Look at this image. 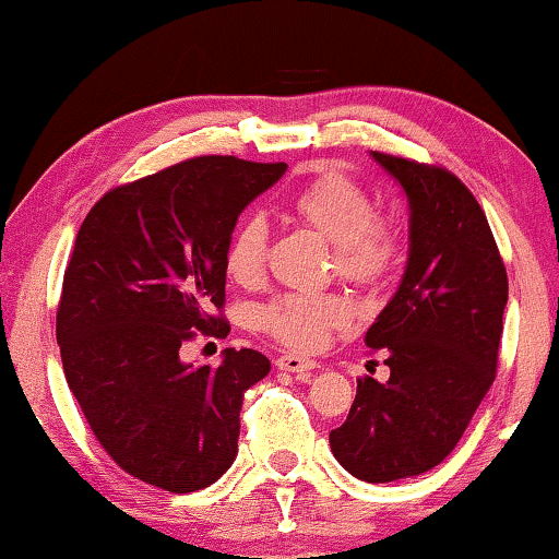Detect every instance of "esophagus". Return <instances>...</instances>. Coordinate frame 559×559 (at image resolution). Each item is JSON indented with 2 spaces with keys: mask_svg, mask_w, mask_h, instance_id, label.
I'll list each match as a JSON object with an SVG mask.
<instances>
[{
  "mask_svg": "<svg viewBox=\"0 0 559 559\" xmlns=\"http://www.w3.org/2000/svg\"><path fill=\"white\" fill-rule=\"evenodd\" d=\"M276 365H278V370H283V372H293V374H300V377H306L310 370H316V362H313V359L300 357V355H293V353H288V355H281V357L276 359Z\"/></svg>",
  "mask_w": 559,
  "mask_h": 559,
  "instance_id": "34e87169",
  "label": "esophagus"
}]
</instances>
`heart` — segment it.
<instances>
[{
  "label": "heart",
  "instance_id": "1",
  "mask_svg": "<svg viewBox=\"0 0 559 559\" xmlns=\"http://www.w3.org/2000/svg\"><path fill=\"white\" fill-rule=\"evenodd\" d=\"M290 214L333 243L335 269L355 286H380L402 261L396 226L374 214L367 189L328 169L290 194ZM269 229L259 216L236 224L224 249V269L239 286H257L266 271ZM261 328L300 353L320 349L333 330L349 323V308L335 296H281L259 310Z\"/></svg>",
  "mask_w": 559,
  "mask_h": 559
}]
</instances>
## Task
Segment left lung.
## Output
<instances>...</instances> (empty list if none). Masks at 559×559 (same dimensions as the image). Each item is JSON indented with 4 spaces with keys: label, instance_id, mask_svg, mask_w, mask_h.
Wrapping results in <instances>:
<instances>
[{
    "label": "left lung",
    "instance_id": "8db88e82",
    "mask_svg": "<svg viewBox=\"0 0 559 559\" xmlns=\"http://www.w3.org/2000/svg\"><path fill=\"white\" fill-rule=\"evenodd\" d=\"M409 200V259L400 288L367 330L390 380H357L340 466L367 484L419 476L449 456L496 380L508 273L471 189L437 165L372 153Z\"/></svg>",
    "mask_w": 559,
    "mask_h": 559
}]
</instances>
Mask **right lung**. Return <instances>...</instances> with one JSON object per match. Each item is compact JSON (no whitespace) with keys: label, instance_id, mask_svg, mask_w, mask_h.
Here are the masks:
<instances>
[{"label":"right lung","instance_id":"add662e5","mask_svg":"<svg viewBox=\"0 0 559 559\" xmlns=\"http://www.w3.org/2000/svg\"><path fill=\"white\" fill-rule=\"evenodd\" d=\"M286 167L187 159L110 189L75 236L56 313L66 382L108 456L150 486L202 490L239 451L243 392L269 357L226 347L219 367H197L179 347L194 330L229 335L226 241Z\"/></svg>","mask_w":559,"mask_h":559}]
</instances>
